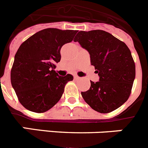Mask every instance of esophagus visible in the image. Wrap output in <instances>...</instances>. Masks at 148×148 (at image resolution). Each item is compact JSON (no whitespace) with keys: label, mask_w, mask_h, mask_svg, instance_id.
Instances as JSON below:
<instances>
[{"label":"esophagus","mask_w":148,"mask_h":148,"mask_svg":"<svg viewBox=\"0 0 148 148\" xmlns=\"http://www.w3.org/2000/svg\"><path fill=\"white\" fill-rule=\"evenodd\" d=\"M74 79H79V77H78V76H77V75H75L74 76Z\"/></svg>","instance_id":"obj_1"}]
</instances>
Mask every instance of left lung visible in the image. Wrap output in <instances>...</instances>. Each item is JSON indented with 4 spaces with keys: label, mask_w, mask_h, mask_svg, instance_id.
Returning a JSON list of instances; mask_svg holds the SVG:
<instances>
[{
    "label": "left lung",
    "mask_w": 148,
    "mask_h": 148,
    "mask_svg": "<svg viewBox=\"0 0 148 148\" xmlns=\"http://www.w3.org/2000/svg\"><path fill=\"white\" fill-rule=\"evenodd\" d=\"M74 41L90 54L99 81H90L89 90L81 92L91 108L111 112L128 99L136 76L135 63L127 45L103 30L79 31Z\"/></svg>",
    "instance_id": "obj_1"
}]
</instances>
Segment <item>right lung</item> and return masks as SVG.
<instances>
[{"label": "right lung", "mask_w": 148, "mask_h": 148, "mask_svg": "<svg viewBox=\"0 0 148 148\" xmlns=\"http://www.w3.org/2000/svg\"><path fill=\"white\" fill-rule=\"evenodd\" d=\"M76 30L49 28L23 42L14 56L11 83L23 106L36 113L53 107L62 97L66 84L73 80L54 71L61 59L60 49L73 40Z\"/></svg>", "instance_id": "obj_1"}]
</instances>
